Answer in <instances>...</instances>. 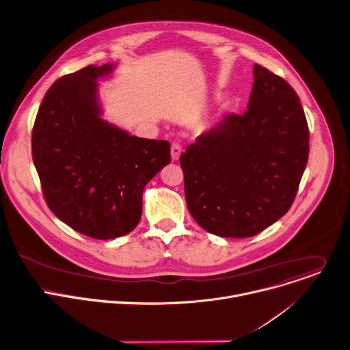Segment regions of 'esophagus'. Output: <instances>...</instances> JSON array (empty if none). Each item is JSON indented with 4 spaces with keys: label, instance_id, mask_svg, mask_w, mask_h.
<instances>
[{
    "label": "esophagus",
    "instance_id": "esophagus-1",
    "mask_svg": "<svg viewBox=\"0 0 350 350\" xmlns=\"http://www.w3.org/2000/svg\"><path fill=\"white\" fill-rule=\"evenodd\" d=\"M180 152H182V146L179 143H174L171 147V157L172 161H178L180 157Z\"/></svg>",
    "mask_w": 350,
    "mask_h": 350
}]
</instances>
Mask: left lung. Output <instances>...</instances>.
<instances>
[{
  "mask_svg": "<svg viewBox=\"0 0 350 350\" xmlns=\"http://www.w3.org/2000/svg\"><path fill=\"white\" fill-rule=\"evenodd\" d=\"M243 115L228 113L180 154L189 213L210 234L250 238L291 208L308 160L300 100L261 65Z\"/></svg>",
  "mask_w": 350,
  "mask_h": 350,
  "instance_id": "obj_1",
  "label": "left lung"
}]
</instances>
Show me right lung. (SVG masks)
<instances>
[{"label":"right lung","mask_w":350,"mask_h":350,"mask_svg":"<svg viewBox=\"0 0 350 350\" xmlns=\"http://www.w3.org/2000/svg\"><path fill=\"white\" fill-rule=\"evenodd\" d=\"M112 68L89 65L59 77L31 132L47 206L72 229L101 241L136 228L144 186L171 163L170 142L131 136L101 120L97 79Z\"/></svg>","instance_id":"right-lung-1"}]
</instances>
